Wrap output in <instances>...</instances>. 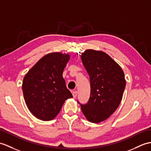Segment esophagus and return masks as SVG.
<instances>
[{
	"label": "esophagus",
	"mask_w": 151,
	"mask_h": 151,
	"mask_svg": "<svg viewBox=\"0 0 151 151\" xmlns=\"http://www.w3.org/2000/svg\"><path fill=\"white\" fill-rule=\"evenodd\" d=\"M73 98H75L77 96V91H73Z\"/></svg>",
	"instance_id": "34e87169"
}]
</instances>
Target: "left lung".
I'll return each instance as SVG.
<instances>
[{
	"mask_svg": "<svg viewBox=\"0 0 151 151\" xmlns=\"http://www.w3.org/2000/svg\"><path fill=\"white\" fill-rule=\"evenodd\" d=\"M81 58L91 84L89 100L87 104L80 105L81 109L87 120L98 124L110 117L120 105L126 85L124 73L101 51L87 50Z\"/></svg>",
	"mask_w": 151,
	"mask_h": 151,
	"instance_id": "obj_1",
	"label": "left lung"
}]
</instances>
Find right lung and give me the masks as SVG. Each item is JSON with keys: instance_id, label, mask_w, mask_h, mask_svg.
Masks as SVG:
<instances>
[{"instance_id": "right-lung-1", "label": "right lung", "mask_w": 151, "mask_h": 151, "mask_svg": "<svg viewBox=\"0 0 151 151\" xmlns=\"http://www.w3.org/2000/svg\"><path fill=\"white\" fill-rule=\"evenodd\" d=\"M69 58V54L50 52L41 58L24 77V100L29 111L39 120L54 119L65 101L73 98L62 76Z\"/></svg>"}]
</instances>
